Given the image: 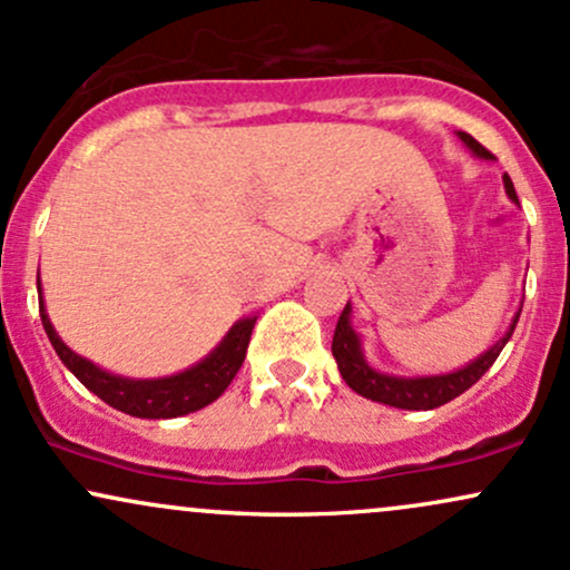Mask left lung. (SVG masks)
<instances>
[{"mask_svg":"<svg viewBox=\"0 0 570 570\" xmlns=\"http://www.w3.org/2000/svg\"><path fill=\"white\" fill-rule=\"evenodd\" d=\"M458 139L466 144L469 153L480 160H493V155L482 147L474 136H469L466 130H458ZM503 189H507L509 200L517 203V193L514 185L509 176H503ZM522 305L517 307L512 324L503 335L490 345L488 351H482L480 356L466 362L463 367H458L453 372H440V375H394V372H381L375 370L364 356V343L362 335L353 330V311L351 303L345 305V311L340 313V322L335 326V337H332V356H335L340 375L343 381L356 391L358 396L372 399V402L389 404V407H399V410H434L448 404L450 399L461 396L463 391L472 389V385L480 381L485 372L493 367V362L499 358V353L503 351V345L509 343L512 337L517 318H520Z\"/></svg>","mask_w":570,"mask_h":570,"instance_id":"left-lung-1","label":"left lung"}]
</instances>
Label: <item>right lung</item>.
<instances>
[{
    "mask_svg": "<svg viewBox=\"0 0 570 570\" xmlns=\"http://www.w3.org/2000/svg\"><path fill=\"white\" fill-rule=\"evenodd\" d=\"M37 292H39V316H42V326L48 332L50 345H53L58 358L67 364L71 375L80 381L85 389L94 391L98 399L109 404V407L126 412L134 417H179L189 415V412L203 410L206 404H212L214 399L225 394L227 385L233 383L235 372L240 370L246 358L248 337H252L254 322L257 316L238 318L227 335L214 345L200 362H195L193 367L176 372V375L166 377H126L109 372L90 358L80 356L63 343L61 335L56 332L53 322L48 316V307H45L42 297V284H39V271H37Z\"/></svg>",
    "mask_w": 570,
    "mask_h": 570,
    "instance_id": "1",
    "label": "right lung"
}]
</instances>
